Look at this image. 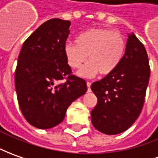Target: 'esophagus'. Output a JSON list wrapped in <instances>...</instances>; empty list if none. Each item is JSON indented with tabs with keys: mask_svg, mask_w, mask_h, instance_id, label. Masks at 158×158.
<instances>
[{
	"mask_svg": "<svg viewBox=\"0 0 158 158\" xmlns=\"http://www.w3.org/2000/svg\"><path fill=\"white\" fill-rule=\"evenodd\" d=\"M90 86H91V82L90 81H87V87H88V92H90Z\"/></svg>",
	"mask_w": 158,
	"mask_h": 158,
	"instance_id": "1",
	"label": "esophagus"
}]
</instances>
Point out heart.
I'll list each match as a JSON object with an SVG mask.
<instances>
[{
	"mask_svg": "<svg viewBox=\"0 0 158 158\" xmlns=\"http://www.w3.org/2000/svg\"><path fill=\"white\" fill-rule=\"evenodd\" d=\"M125 52L126 40L122 34L101 27L82 31L76 38V43L64 46L66 62L71 69L80 68L89 59L78 71L84 77H95L99 73L102 76L112 74L121 63Z\"/></svg>",
	"mask_w": 158,
	"mask_h": 158,
	"instance_id": "heart-1",
	"label": "heart"
}]
</instances>
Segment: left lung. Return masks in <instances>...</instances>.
<instances>
[{
  "mask_svg": "<svg viewBox=\"0 0 158 158\" xmlns=\"http://www.w3.org/2000/svg\"><path fill=\"white\" fill-rule=\"evenodd\" d=\"M150 71L145 48L131 32L118 68L91 85L98 100L91 111V121L95 129L115 135L135 122L143 108Z\"/></svg>",
  "mask_w": 158,
  "mask_h": 158,
  "instance_id": "left-lung-1",
  "label": "left lung"
}]
</instances>
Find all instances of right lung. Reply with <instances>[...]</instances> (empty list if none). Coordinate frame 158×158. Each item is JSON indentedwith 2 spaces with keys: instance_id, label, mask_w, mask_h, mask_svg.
I'll use <instances>...</instances> for the list:
<instances>
[{
  "instance_id": "right-lung-1",
  "label": "right lung",
  "mask_w": 158,
  "mask_h": 158,
  "mask_svg": "<svg viewBox=\"0 0 158 158\" xmlns=\"http://www.w3.org/2000/svg\"><path fill=\"white\" fill-rule=\"evenodd\" d=\"M70 22L45 21L21 48L15 70V89L23 116L39 129L60 124L69 106L87 92L85 80L71 75L64 55ZM67 77V81L59 84Z\"/></svg>"
}]
</instances>
